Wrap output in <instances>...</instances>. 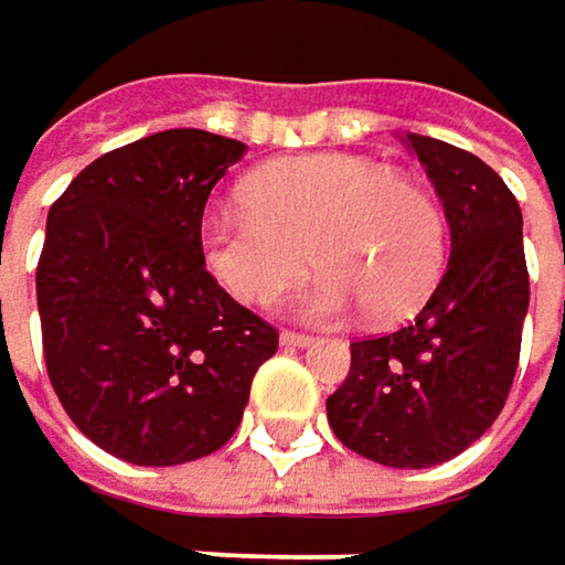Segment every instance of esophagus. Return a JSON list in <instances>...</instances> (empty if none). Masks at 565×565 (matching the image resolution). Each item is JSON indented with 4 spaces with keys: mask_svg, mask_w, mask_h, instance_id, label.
I'll return each mask as SVG.
<instances>
[{
    "mask_svg": "<svg viewBox=\"0 0 565 565\" xmlns=\"http://www.w3.org/2000/svg\"><path fill=\"white\" fill-rule=\"evenodd\" d=\"M313 342V335L307 333H281V345H287V349H303V345H310Z\"/></svg>",
    "mask_w": 565,
    "mask_h": 565,
    "instance_id": "34e87169",
    "label": "esophagus"
}]
</instances>
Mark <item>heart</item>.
<instances>
[{"label": "heart", "mask_w": 565, "mask_h": 565, "mask_svg": "<svg viewBox=\"0 0 565 565\" xmlns=\"http://www.w3.org/2000/svg\"><path fill=\"white\" fill-rule=\"evenodd\" d=\"M248 203H220L200 223L210 275L245 303L297 281L310 255L323 271L297 297L313 320L365 307L382 320L411 317L439 281L446 223L436 200L404 174L359 154H300L258 168Z\"/></svg>", "instance_id": "heart-1"}]
</instances>
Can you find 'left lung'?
Returning <instances> with one entry per match:
<instances>
[{"mask_svg":"<svg viewBox=\"0 0 565 565\" xmlns=\"http://www.w3.org/2000/svg\"><path fill=\"white\" fill-rule=\"evenodd\" d=\"M449 223V262L401 330L352 342L327 397L342 446L391 469H430L469 449L501 414L531 303L521 206L482 158L407 135Z\"/></svg>","mask_w":565,"mask_h":565,"instance_id":"1","label":"left lung"}]
</instances>
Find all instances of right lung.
Segmentation results:
<instances>
[{"label":"right lung","mask_w":565,"mask_h":565,"mask_svg":"<svg viewBox=\"0 0 565 565\" xmlns=\"http://www.w3.org/2000/svg\"><path fill=\"white\" fill-rule=\"evenodd\" d=\"M245 145L168 129L122 145L54 200L38 258L47 379L67 417L131 466L230 443L278 330L206 271L200 223Z\"/></svg>","instance_id":"1"}]
</instances>
